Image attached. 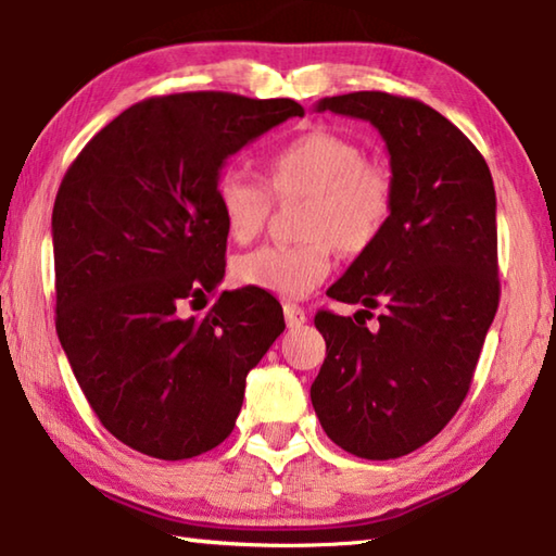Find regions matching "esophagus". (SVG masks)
Returning <instances> with one entry per match:
<instances>
[{"mask_svg":"<svg viewBox=\"0 0 556 556\" xmlns=\"http://www.w3.org/2000/svg\"><path fill=\"white\" fill-rule=\"evenodd\" d=\"M285 318H287V326L289 328H299V326L306 324V312L299 304H289V301H287V304H285Z\"/></svg>","mask_w":556,"mask_h":556,"instance_id":"esophagus-1","label":"esophagus"}]
</instances>
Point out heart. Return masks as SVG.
<instances>
[{
  "instance_id": "b5f03b06",
  "label": "heart",
  "mask_w": 556,
  "mask_h": 556,
  "mask_svg": "<svg viewBox=\"0 0 556 556\" xmlns=\"http://www.w3.org/2000/svg\"><path fill=\"white\" fill-rule=\"evenodd\" d=\"M269 185L279 199L308 195L301 218L304 242L262 244L235 262L244 287L299 299L333 269V242L343 252H363L380 238L394 208V178L380 162L365 159L361 144L328 129L304 131L269 159ZM215 203L235 240H252L265 228L271 192L262 178L223 168Z\"/></svg>"
}]
</instances>
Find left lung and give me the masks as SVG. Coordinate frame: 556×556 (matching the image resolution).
I'll return each mask as SVG.
<instances>
[{
    "label": "left lung",
    "instance_id": "1",
    "mask_svg": "<svg viewBox=\"0 0 556 556\" xmlns=\"http://www.w3.org/2000/svg\"><path fill=\"white\" fill-rule=\"evenodd\" d=\"M316 110L380 131L394 208L380 238L326 291L361 312L314 318L326 361L312 404L348 454L400 458L458 412L497 312L493 176L464 131L419 100L363 90L318 100ZM375 307L379 321L368 329L356 316Z\"/></svg>",
    "mask_w": 556,
    "mask_h": 556
}]
</instances>
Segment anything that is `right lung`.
I'll return each instance as SVG.
<instances>
[{"label": "right lung", "mask_w": 556, "mask_h": 556, "mask_svg": "<svg viewBox=\"0 0 556 556\" xmlns=\"http://www.w3.org/2000/svg\"><path fill=\"white\" fill-rule=\"evenodd\" d=\"M304 117L289 98L178 92L137 102L65 172L53 203L55 333L112 437L181 460L230 437L244 378L285 331L269 291H220L205 316L184 304L225 275L215 203L225 159Z\"/></svg>", "instance_id": "add662e5"}]
</instances>
